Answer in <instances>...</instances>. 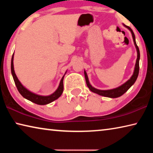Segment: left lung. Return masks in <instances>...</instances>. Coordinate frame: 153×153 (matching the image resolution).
Segmentation results:
<instances>
[{"instance_id": "left-lung-1", "label": "left lung", "mask_w": 153, "mask_h": 153, "mask_svg": "<svg viewBox=\"0 0 153 153\" xmlns=\"http://www.w3.org/2000/svg\"><path fill=\"white\" fill-rule=\"evenodd\" d=\"M123 25L124 27H126V28L130 31V32L131 33V36H132V38H133V41H134V46H135L136 51H137V59H136V64H135V67H134V70L133 72L132 76H131L130 78H129L128 81L126 82L124 84H123L121 86H118L115 88H113V89H109V90H99L97 88H95L94 87H93L90 83L89 82L88 79V75L86 70L84 69V76H85V79H86V82L87 84V86L88 87V88L91 90L92 92L96 93V94H98V95L102 96V97H108V98H117L120 97L121 96H122L124 93L126 92L129 89L132 85L135 83L136 81L137 77H138V74H139V61H140V51L139 48L138 47V46L136 45V38H135V35L133 32L132 30L131 29L129 26H127V25H124L123 24Z\"/></svg>"}]
</instances>
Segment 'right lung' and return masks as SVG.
Segmentation results:
<instances>
[{
  "label": "right lung",
  "mask_w": 153,
  "mask_h": 153,
  "mask_svg": "<svg viewBox=\"0 0 153 153\" xmlns=\"http://www.w3.org/2000/svg\"><path fill=\"white\" fill-rule=\"evenodd\" d=\"M13 59H14V53L13 54L12 59H11V74L13 76V78L14 79L15 84L16 85V87L18 90V91L22 96L23 97L25 98V99H27L30 101L32 102L33 103H36L37 105H47L53 102L54 100H55L61 97L62 93L63 92V78L65 75L66 74L67 71L65 73L64 76L62 77V78L59 83V85L55 92L53 94L48 96H42L40 94H37L36 93H33L31 92L30 90L26 88L24 85H23L21 82L17 78V77L15 74V72L14 70V65H13Z\"/></svg>",
  "instance_id": "1"
}]
</instances>
